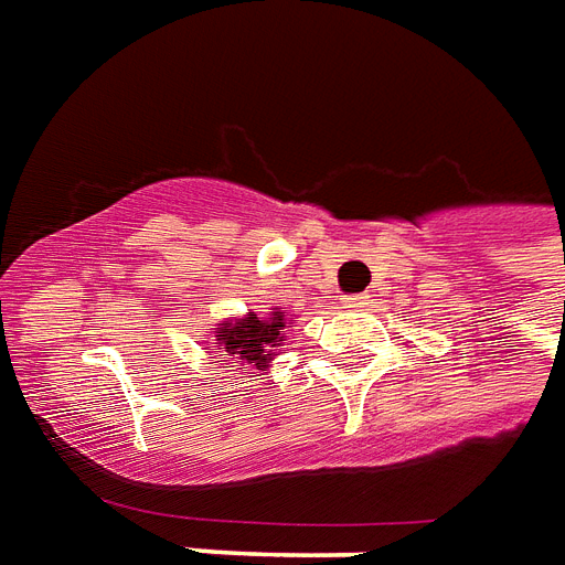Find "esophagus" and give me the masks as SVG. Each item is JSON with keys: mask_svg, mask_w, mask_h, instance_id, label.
<instances>
[{"mask_svg": "<svg viewBox=\"0 0 565 565\" xmlns=\"http://www.w3.org/2000/svg\"><path fill=\"white\" fill-rule=\"evenodd\" d=\"M367 302H371V299H367V294L344 296V308H350V311H356V308H365Z\"/></svg>", "mask_w": 565, "mask_h": 565, "instance_id": "obj_1", "label": "esophagus"}]
</instances>
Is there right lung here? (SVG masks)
I'll use <instances>...</instances> for the list:
<instances>
[{
    "mask_svg": "<svg viewBox=\"0 0 565 565\" xmlns=\"http://www.w3.org/2000/svg\"><path fill=\"white\" fill-rule=\"evenodd\" d=\"M281 329L284 311H271V317L248 315L239 323H221L215 341H218L221 356L242 359L248 365L254 362L257 367H266L271 350H278V344L284 341Z\"/></svg>",
    "mask_w": 565,
    "mask_h": 565,
    "instance_id": "1",
    "label": "right lung"
}]
</instances>
